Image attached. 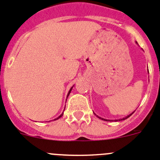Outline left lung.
Here are the masks:
<instances>
[{
    "label": "left lung",
    "mask_w": 160,
    "mask_h": 160,
    "mask_svg": "<svg viewBox=\"0 0 160 160\" xmlns=\"http://www.w3.org/2000/svg\"><path fill=\"white\" fill-rule=\"evenodd\" d=\"M133 113H131V114H130V115H129L128 116L125 117V118H121V119H118V121H121V120H125V119H127V118H128L130 116V115H132V114H133ZM97 117H98L99 118H101L102 120H106V121H108V119H104V118H100V117H99V116H97ZM115 121H118V120H115Z\"/></svg>",
    "instance_id": "8db88e82"
}]
</instances>
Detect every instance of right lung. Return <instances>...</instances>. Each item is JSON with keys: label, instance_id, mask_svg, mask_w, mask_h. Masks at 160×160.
I'll return each mask as SVG.
<instances>
[{"label": "right lung", "instance_id": "add662e5", "mask_svg": "<svg viewBox=\"0 0 160 160\" xmlns=\"http://www.w3.org/2000/svg\"><path fill=\"white\" fill-rule=\"evenodd\" d=\"M72 88H73V87H72ZM72 88H71V89H70L69 92H68V96H69V94H70V92H71V89H72ZM64 109H65V108H64ZM63 113H62V114H61V115H60V116H59V117H58V118H56V119H54V120H56V119H58V118H60V117H62V116H63Z\"/></svg>", "mask_w": 160, "mask_h": 160}]
</instances>
